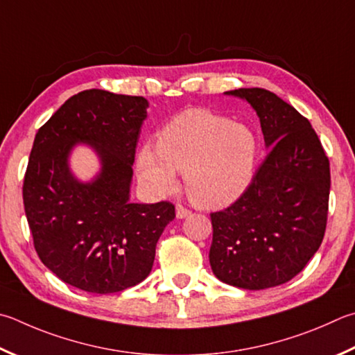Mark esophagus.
I'll return each instance as SVG.
<instances>
[{"instance_id":"esophagus-1","label":"esophagus","mask_w":355,"mask_h":355,"mask_svg":"<svg viewBox=\"0 0 355 355\" xmlns=\"http://www.w3.org/2000/svg\"><path fill=\"white\" fill-rule=\"evenodd\" d=\"M175 214H177V218H186V217H189V216H191V211H189V209H186L183 205H177V208H175Z\"/></svg>"}]
</instances>
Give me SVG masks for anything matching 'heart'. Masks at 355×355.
<instances>
[{
	"label": "heart",
	"instance_id": "1",
	"mask_svg": "<svg viewBox=\"0 0 355 355\" xmlns=\"http://www.w3.org/2000/svg\"><path fill=\"white\" fill-rule=\"evenodd\" d=\"M257 158L259 139L248 125L205 108H188L161 128L157 149L139 150L137 169L139 182L157 196L175 189V172H182L191 202L217 209L245 194Z\"/></svg>",
	"mask_w": 355,
	"mask_h": 355
}]
</instances>
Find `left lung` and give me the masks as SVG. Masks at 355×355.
Returning <instances> with one entry per match:
<instances>
[{
  "mask_svg": "<svg viewBox=\"0 0 355 355\" xmlns=\"http://www.w3.org/2000/svg\"><path fill=\"white\" fill-rule=\"evenodd\" d=\"M225 94L254 108L270 150L245 194L211 214L212 273L239 288L281 286L307 266L323 242L329 159L311 122L275 93L239 88Z\"/></svg>",
  "mask_w": 355,
  "mask_h": 355,
  "instance_id": "1",
  "label": "left lung"
}]
</instances>
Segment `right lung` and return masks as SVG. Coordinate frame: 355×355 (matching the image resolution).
I'll return each mask as SVG.
<instances>
[{
    "label": "right lung",
    "mask_w": 355,
    "mask_h": 355,
    "mask_svg": "<svg viewBox=\"0 0 355 355\" xmlns=\"http://www.w3.org/2000/svg\"><path fill=\"white\" fill-rule=\"evenodd\" d=\"M149 102L85 89L38 128L23 184L26 217L40 261L57 278L89 293H114L149 276L155 247L175 218L169 202H130L133 161ZM80 142L101 161L92 182L69 169Z\"/></svg>",
    "instance_id": "obj_1"
}]
</instances>
